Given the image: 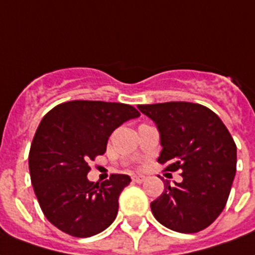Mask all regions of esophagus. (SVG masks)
<instances>
[{"instance_id": "1", "label": "esophagus", "mask_w": 255, "mask_h": 255, "mask_svg": "<svg viewBox=\"0 0 255 255\" xmlns=\"http://www.w3.org/2000/svg\"><path fill=\"white\" fill-rule=\"evenodd\" d=\"M146 177L145 175H133V181L135 183H142L145 182Z\"/></svg>"}]
</instances>
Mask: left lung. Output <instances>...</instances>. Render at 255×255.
<instances>
[{
  "label": "left lung",
  "instance_id": "obj_1",
  "mask_svg": "<svg viewBox=\"0 0 255 255\" xmlns=\"http://www.w3.org/2000/svg\"><path fill=\"white\" fill-rule=\"evenodd\" d=\"M157 124L166 171L181 170L150 203L159 224L178 233H197L217 220L228 202L237 170V146L221 118L193 102L138 105Z\"/></svg>",
  "mask_w": 255,
  "mask_h": 255
}]
</instances>
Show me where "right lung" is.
Instances as JSON below:
<instances>
[{
  "label": "right lung",
  "instance_id": "obj_1",
  "mask_svg": "<svg viewBox=\"0 0 255 255\" xmlns=\"http://www.w3.org/2000/svg\"><path fill=\"white\" fill-rule=\"evenodd\" d=\"M135 108L120 102L69 101L42 118L29 151V171L41 210L69 236L104 232L118 213V198L130 183L126 174L90 182L89 163L106 151L110 134L131 118Z\"/></svg>",
  "mask_w": 255,
  "mask_h": 255
}]
</instances>
